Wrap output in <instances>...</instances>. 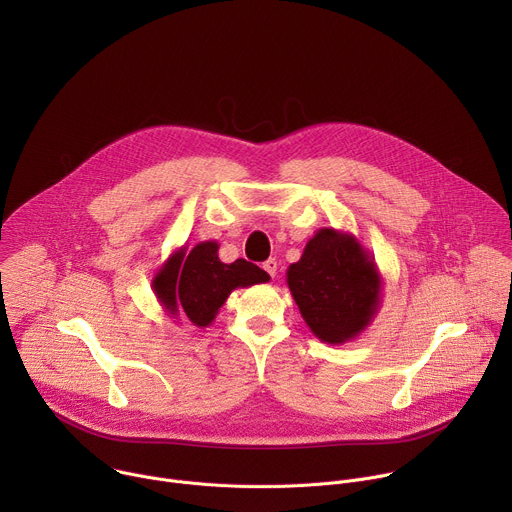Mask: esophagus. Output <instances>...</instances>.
<instances>
[{
    "label": "esophagus",
    "mask_w": 512,
    "mask_h": 512,
    "mask_svg": "<svg viewBox=\"0 0 512 512\" xmlns=\"http://www.w3.org/2000/svg\"><path fill=\"white\" fill-rule=\"evenodd\" d=\"M263 269H265L271 277H275V273H277V261H275V259H267V261L263 263Z\"/></svg>",
    "instance_id": "esophagus-1"
}]
</instances>
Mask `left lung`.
<instances>
[{
    "label": "left lung",
    "instance_id": "1",
    "mask_svg": "<svg viewBox=\"0 0 512 512\" xmlns=\"http://www.w3.org/2000/svg\"><path fill=\"white\" fill-rule=\"evenodd\" d=\"M285 277L304 322L328 344L354 340L381 308L383 277L352 233L320 229Z\"/></svg>",
    "mask_w": 512,
    "mask_h": 512
}]
</instances>
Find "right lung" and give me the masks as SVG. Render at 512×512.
I'll list each match as a JSON object with an SVG mask.
<instances>
[{
    "instance_id": "right-lung-1",
    "label": "right lung",
    "mask_w": 512,
    "mask_h": 512,
    "mask_svg": "<svg viewBox=\"0 0 512 512\" xmlns=\"http://www.w3.org/2000/svg\"><path fill=\"white\" fill-rule=\"evenodd\" d=\"M271 277L257 265L237 259L223 263L218 259V243L202 241L172 251L152 279V289L170 318L184 314L194 326L206 328L214 322L237 287L267 283Z\"/></svg>"
}]
</instances>
